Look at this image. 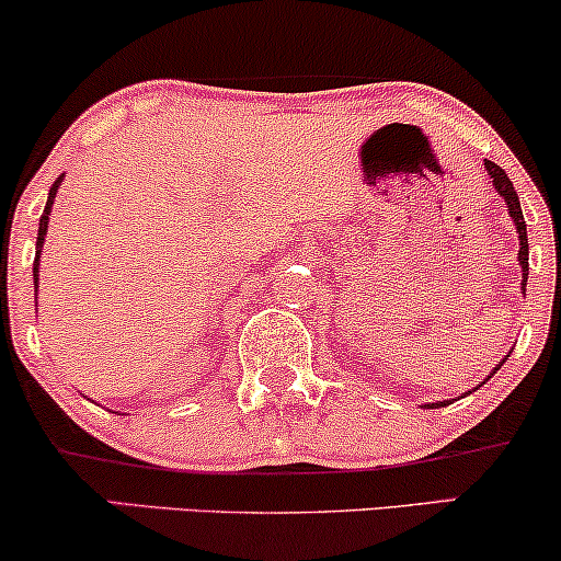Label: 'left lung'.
I'll return each mask as SVG.
<instances>
[{
  "label": "left lung",
  "mask_w": 561,
  "mask_h": 561,
  "mask_svg": "<svg viewBox=\"0 0 561 561\" xmlns=\"http://www.w3.org/2000/svg\"><path fill=\"white\" fill-rule=\"evenodd\" d=\"M485 171H488V176H491L495 192H499V195L504 197V203H506V208H508V216H512L514 227H517V234H519V253H517V259H519V266H523V289H525L527 272H530V268H527V250H530V248H527V224H525V218H523V208H519V197H517V192H514V184L508 182L506 171L501 169V165H495V163H491V160H485ZM506 358H501V362L493 366V371L485 377V382L495 375V371L501 369V366H504ZM485 382H482V385H485ZM437 405H448V401L424 403V409H437Z\"/></svg>",
  "instance_id": "1"
}]
</instances>
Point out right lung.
<instances>
[{
  "label": "right lung",
  "instance_id": "right-lung-1",
  "mask_svg": "<svg viewBox=\"0 0 561 561\" xmlns=\"http://www.w3.org/2000/svg\"><path fill=\"white\" fill-rule=\"evenodd\" d=\"M60 182L62 176L55 179V184L49 186V197H47V205H44V214L38 218V237H36V259H34V282L38 287V259H42V248H44V237H47V224H49V214H53V203H55V195L57 190H60Z\"/></svg>",
  "mask_w": 561,
  "mask_h": 561
}]
</instances>
